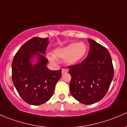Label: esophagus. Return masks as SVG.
<instances>
[{
	"mask_svg": "<svg viewBox=\"0 0 127 127\" xmlns=\"http://www.w3.org/2000/svg\"><path fill=\"white\" fill-rule=\"evenodd\" d=\"M68 72V70L67 69H62V74H65V73H67Z\"/></svg>",
	"mask_w": 127,
	"mask_h": 127,
	"instance_id": "esophagus-1",
	"label": "esophagus"
}]
</instances>
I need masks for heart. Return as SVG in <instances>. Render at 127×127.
I'll return each instance as SVG.
<instances>
[{
    "label": "heart",
    "mask_w": 127,
    "mask_h": 127,
    "mask_svg": "<svg viewBox=\"0 0 127 127\" xmlns=\"http://www.w3.org/2000/svg\"><path fill=\"white\" fill-rule=\"evenodd\" d=\"M87 46L84 42L71 43L66 47L58 48L55 50L54 56L48 55L50 61L55 62L56 58H66V62L69 64H74L82 60L87 52Z\"/></svg>",
    "instance_id": "1"
}]
</instances>
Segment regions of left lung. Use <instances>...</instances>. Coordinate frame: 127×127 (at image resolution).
Here are the masks:
<instances>
[{"label":"left lung","instance_id":"left-lung-1","mask_svg":"<svg viewBox=\"0 0 127 127\" xmlns=\"http://www.w3.org/2000/svg\"><path fill=\"white\" fill-rule=\"evenodd\" d=\"M90 50L81 63L68 67L70 92L80 103L92 104L106 95L114 77L111 55L106 48L88 39Z\"/></svg>","mask_w":127,"mask_h":127}]
</instances>
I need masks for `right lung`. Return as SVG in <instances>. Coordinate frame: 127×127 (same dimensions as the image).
<instances>
[{
    "label": "right lung",
    "mask_w": 127,
    "mask_h": 127,
    "mask_svg": "<svg viewBox=\"0 0 127 127\" xmlns=\"http://www.w3.org/2000/svg\"><path fill=\"white\" fill-rule=\"evenodd\" d=\"M48 39L29 40L16 52L11 64L14 85L21 98L29 104L37 106L48 101L61 76V69L52 71L46 66L48 60L42 54H45ZM34 56H37L39 61L33 65L30 59Z\"/></svg>",
    "instance_id": "1"
}]
</instances>
